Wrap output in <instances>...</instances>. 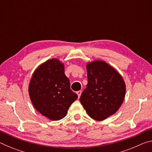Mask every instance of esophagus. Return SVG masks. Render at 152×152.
I'll use <instances>...</instances> for the list:
<instances>
[{"label":"esophagus","instance_id":"1","mask_svg":"<svg viewBox=\"0 0 152 152\" xmlns=\"http://www.w3.org/2000/svg\"><path fill=\"white\" fill-rule=\"evenodd\" d=\"M76 93H77V94H78V98H80V95H81V93H82V91H79L77 92Z\"/></svg>","mask_w":152,"mask_h":152}]
</instances>
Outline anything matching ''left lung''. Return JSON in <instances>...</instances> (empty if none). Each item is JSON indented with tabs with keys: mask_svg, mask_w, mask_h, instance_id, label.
I'll return each mask as SVG.
<instances>
[{
	"mask_svg": "<svg viewBox=\"0 0 152 152\" xmlns=\"http://www.w3.org/2000/svg\"><path fill=\"white\" fill-rule=\"evenodd\" d=\"M88 84L80 98L92 119L102 121L116 113L124 100L126 87L122 76L103 61L86 65Z\"/></svg>",
	"mask_w": 152,
	"mask_h": 152,
	"instance_id": "1",
	"label": "left lung"
}]
</instances>
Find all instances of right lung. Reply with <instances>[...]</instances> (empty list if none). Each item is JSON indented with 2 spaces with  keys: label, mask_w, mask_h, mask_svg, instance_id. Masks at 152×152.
I'll return each mask as SVG.
<instances>
[{
  "label": "right lung",
  "mask_w": 152,
  "mask_h": 152,
  "mask_svg": "<svg viewBox=\"0 0 152 152\" xmlns=\"http://www.w3.org/2000/svg\"><path fill=\"white\" fill-rule=\"evenodd\" d=\"M29 94L35 109L53 121L63 119L78 98L70 89L64 64L54 58L36 69L30 80Z\"/></svg>",
  "instance_id": "obj_1"
}]
</instances>
